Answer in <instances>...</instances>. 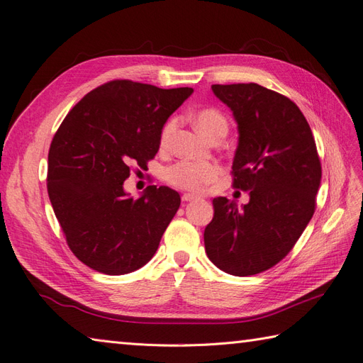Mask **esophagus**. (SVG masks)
<instances>
[{
    "mask_svg": "<svg viewBox=\"0 0 363 363\" xmlns=\"http://www.w3.org/2000/svg\"><path fill=\"white\" fill-rule=\"evenodd\" d=\"M200 196L195 195V194H183L182 195V200L183 201H194V200H199Z\"/></svg>",
    "mask_w": 363,
    "mask_h": 363,
    "instance_id": "34e87169",
    "label": "esophagus"
}]
</instances>
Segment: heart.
Returning <instances> with one entry per match:
<instances>
[{
	"label": "heart",
	"mask_w": 363,
	"mask_h": 363,
	"mask_svg": "<svg viewBox=\"0 0 363 363\" xmlns=\"http://www.w3.org/2000/svg\"><path fill=\"white\" fill-rule=\"evenodd\" d=\"M195 125L200 128L203 135L207 138H216L221 133H227V119L225 116L216 111V108L207 107L201 108L194 116ZM175 131V119H169L163 125L160 131V147L167 148L172 139ZM221 174V167L216 162L211 160H182L172 164L171 168L164 172V179L175 188L184 191H201L207 184H211Z\"/></svg>",
	"instance_id": "obj_1"
}]
</instances>
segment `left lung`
<instances>
[{"mask_svg": "<svg viewBox=\"0 0 363 363\" xmlns=\"http://www.w3.org/2000/svg\"><path fill=\"white\" fill-rule=\"evenodd\" d=\"M212 91L238 123L233 188L248 191L250 201L238 208L225 196L213 199L206 252L224 272L255 276L286 257L309 224L321 162L309 124L288 96L257 83L213 84Z\"/></svg>", "mask_w": 363, "mask_h": 363, "instance_id": "obj_1", "label": "left lung"}]
</instances>
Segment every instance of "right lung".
Listing matches in <instances>:
<instances>
[{"mask_svg": "<svg viewBox=\"0 0 363 363\" xmlns=\"http://www.w3.org/2000/svg\"><path fill=\"white\" fill-rule=\"evenodd\" d=\"M192 92L112 80L65 116L48 151L47 188L68 247L84 265L121 276L155 256L180 195L148 186L133 200L124 182L133 169H147L164 123Z\"/></svg>", "mask_w": 363, "mask_h": 363, "instance_id": "obj_1", "label": "right lung"}]
</instances>
